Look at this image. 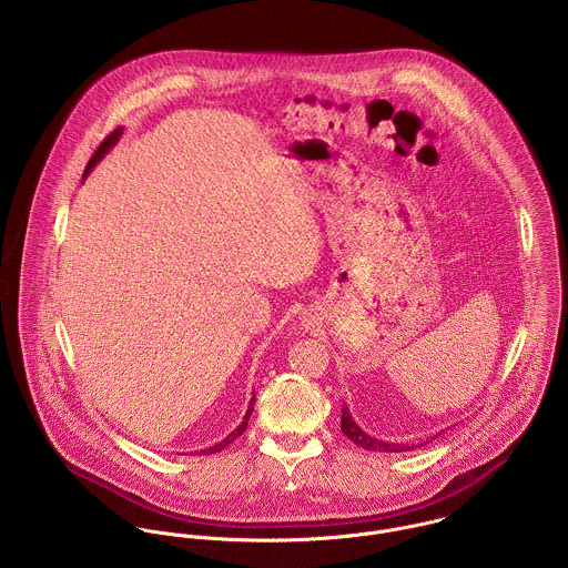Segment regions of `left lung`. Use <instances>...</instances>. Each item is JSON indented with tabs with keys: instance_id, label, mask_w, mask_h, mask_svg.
I'll use <instances>...</instances> for the list:
<instances>
[{
	"instance_id": "obj_1",
	"label": "left lung",
	"mask_w": 568,
	"mask_h": 568,
	"mask_svg": "<svg viewBox=\"0 0 568 568\" xmlns=\"http://www.w3.org/2000/svg\"><path fill=\"white\" fill-rule=\"evenodd\" d=\"M342 432L355 443V445H359V447H364V449H368V452H387V454H392V452H409L412 447L409 445H403V443H387V440H378L375 436H368L357 423H355V418L351 416V409L344 405V409H342ZM423 445V443H420ZM418 445V447H420Z\"/></svg>"
}]
</instances>
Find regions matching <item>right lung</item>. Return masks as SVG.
I'll return each mask as SVG.
<instances>
[{"instance_id":"right-lung-1","label":"right lung","mask_w":568,"mask_h":568,"mask_svg":"<svg viewBox=\"0 0 568 568\" xmlns=\"http://www.w3.org/2000/svg\"><path fill=\"white\" fill-rule=\"evenodd\" d=\"M121 132H123L121 128H119V130H114V132H112V134H110V136H108V139H105L101 145H99V150H97V152H94V156L90 159V163H88V168H85V174H83V176H88V174H90V170H92V168H94V165H97V163H99V161H101V159L108 154V150H110V148H112V145L119 141ZM253 400H255V396L251 398V403H248V409H246V414H244L242 423H240V425H237V427H235V429H233V432H231L226 438H222L220 443H215V445H213V447H209V449H202V454H215V452H222V449H224L229 443H233V440H235V438H237V436H240V434L246 429V425H248V418H251V412H253Z\"/></svg>"}]
</instances>
